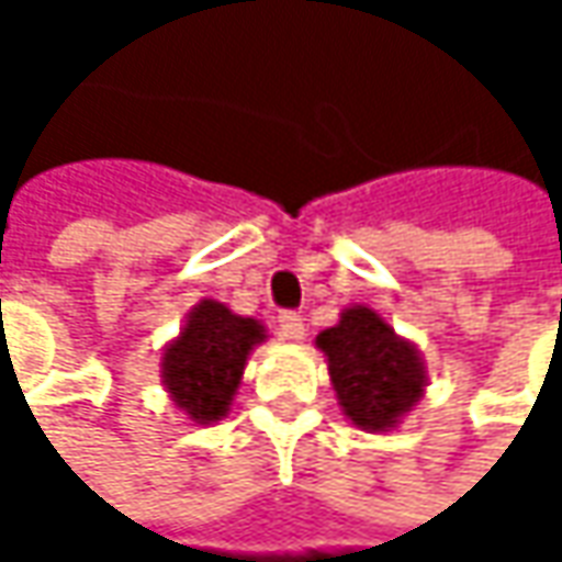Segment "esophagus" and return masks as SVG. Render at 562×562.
Listing matches in <instances>:
<instances>
[{
	"label": "esophagus",
	"instance_id": "esophagus-1",
	"mask_svg": "<svg viewBox=\"0 0 562 562\" xmlns=\"http://www.w3.org/2000/svg\"><path fill=\"white\" fill-rule=\"evenodd\" d=\"M277 328H280L282 338H289V341H299L305 335V322H302L299 312H280L277 315Z\"/></svg>",
	"mask_w": 562,
	"mask_h": 562
}]
</instances>
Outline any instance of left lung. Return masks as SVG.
Returning <instances> with one entry per match:
<instances>
[{"mask_svg":"<svg viewBox=\"0 0 562 562\" xmlns=\"http://www.w3.org/2000/svg\"><path fill=\"white\" fill-rule=\"evenodd\" d=\"M328 355L335 393L361 429H387L423 393V364L413 345L371 308H348L341 322L318 335Z\"/></svg>","mask_w":562,"mask_h":562,"instance_id":"8db88e82","label":"left lung"}]
</instances>
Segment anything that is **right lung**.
<instances>
[{
    "instance_id": "add662e5",
    "label": "right lung",
    "mask_w": 562,
    "mask_h": 562,
    "mask_svg": "<svg viewBox=\"0 0 562 562\" xmlns=\"http://www.w3.org/2000/svg\"><path fill=\"white\" fill-rule=\"evenodd\" d=\"M260 338V322L240 318L221 302H201L181 338L162 358V378L175 403L198 423L224 416L240 384L247 355Z\"/></svg>"
}]
</instances>
